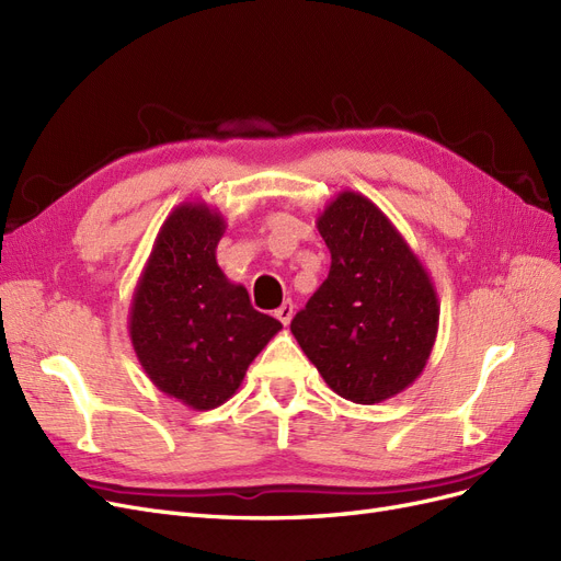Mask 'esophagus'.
Masks as SVG:
<instances>
[{"instance_id":"obj_1","label":"esophagus","mask_w":561,"mask_h":561,"mask_svg":"<svg viewBox=\"0 0 561 561\" xmlns=\"http://www.w3.org/2000/svg\"><path fill=\"white\" fill-rule=\"evenodd\" d=\"M293 313H295V309H293V304L290 301H285L283 307H278L276 309V318L283 322V325H290V320H293Z\"/></svg>"}]
</instances>
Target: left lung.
<instances>
[{"instance_id":"obj_1","label":"left lung","mask_w":561,"mask_h":561,"mask_svg":"<svg viewBox=\"0 0 561 561\" xmlns=\"http://www.w3.org/2000/svg\"><path fill=\"white\" fill-rule=\"evenodd\" d=\"M330 274L293 318L320 377L351 402L377 404L412 386L435 346V285L393 222L358 192L318 215Z\"/></svg>"}]
</instances>
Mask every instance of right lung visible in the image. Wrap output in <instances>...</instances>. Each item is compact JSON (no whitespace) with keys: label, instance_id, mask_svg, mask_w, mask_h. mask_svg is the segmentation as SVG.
I'll use <instances>...</instances> for the list:
<instances>
[{"label":"right lung","instance_id":"obj_1","mask_svg":"<svg viewBox=\"0 0 561 561\" xmlns=\"http://www.w3.org/2000/svg\"><path fill=\"white\" fill-rule=\"evenodd\" d=\"M227 222L206 203H180L165 217L135 285L128 332L161 393L206 412L227 402L250 363L283 330L252 309L248 290L219 268Z\"/></svg>","mask_w":561,"mask_h":561}]
</instances>
